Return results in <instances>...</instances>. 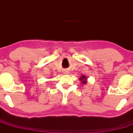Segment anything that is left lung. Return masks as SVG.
I'll return each mask as SVG.
<instances>
[{
    "label": "left lung",
    "instance_id": "8db88e82",
    "mask_svg": "<svg viewBox=\"0 0 133 133\" xmlns=\"http://www.w3.org/2000/svg\"><path fill=\"white\" fill-rule=\"evenodd\" d=\"M79 80L81 81V83H83V84H86V83H87V77L84 76V75L81 76V77L79 78Z\"/></svg>",
    "mask_w": 133,
    "mask_h": 133
}]
</instances>
